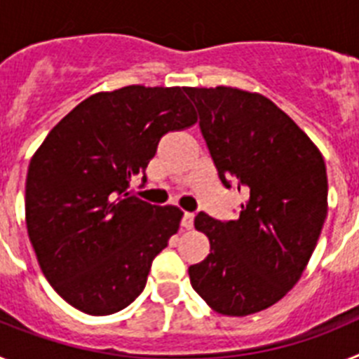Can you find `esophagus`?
<instances>
[{"instance_id":"34e87169","label":"esophagus","mask_w":359,"mask_h":359,"mask_svg":"<svg viewBox=\"0 0 359 359\" xmlns=\"http://www.w3.org/2000/svg\"><path fill=\"white\" fill-rule=\"evenodd\" d=\"M182 224L187 230H190V228L194 226V212H185V215H183L182 219Z\"/></svg>"}]
</instances>
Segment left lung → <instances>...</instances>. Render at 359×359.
I'll return each instance as SVG.
<instances>
[{"instance_id": "8db88e82", "label": "left lung", "mask_w": 359, "mask_h": 359, "mask_svg": "<svg viewBox=\"0 0 359 359\" xmlns=\"http://www.w3.org/2000/svg\"><path fill=\"white\" fill-rule=\"evenodd\" d=\"M221 182L244 190L239 217L205 212L196 230L210 253L190 266V284L219 315L246 316L278 302L302 277L327 215L322 152L261 93L217 86L187 88Z\"/></svg>"}]
</instances>
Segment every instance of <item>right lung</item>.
<instances>
[{
    "instance_id": "add662e5",
    "label": "right lung",
    "mask_w": 359,
    "mask_h": 359,
    "mask_svg": "<svg viewBox=\"0 0 359 359\" xmlns=\"http://www.w3.org/2000/svg\"><path fill=\"white\" fill-rule=\"evenodd\" d=\"M187 88L100 91L57 123L32 156L25 217L50 286L86 315L128 307L183 212L129 196L169 131L198 122Z\"/></svg>"
}]
</instances>
